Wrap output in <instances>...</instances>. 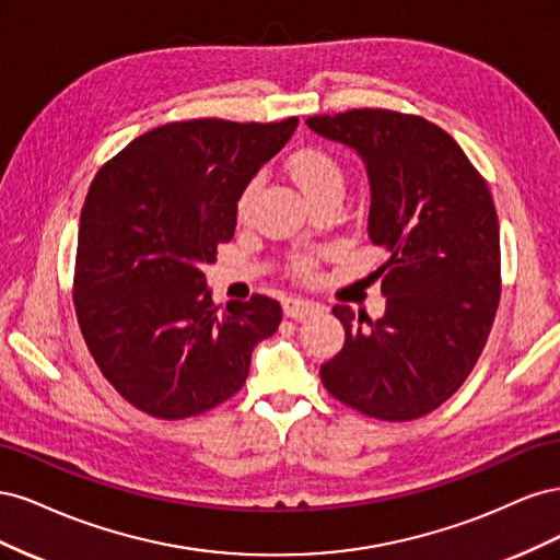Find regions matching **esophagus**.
Masks as SVG:
<instances>
[{"mask_svg":"<svg viewBox=\"0 0 560 560\" xmlns=\"http://www.w3.org/2000/svg\"><path fill=\"white\" fill-rule=\"evenodd\" d=\"M317 308H319L317 303L306 301V299H287L284 306H282L284 315L290 317V319H303V317L311 315V313L317 311Z\"/></svg>","mask_w":560,"mask_h":560,"instance_id":"esophagus-1","label":"esophagus"}]
</instances>
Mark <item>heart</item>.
Listing matches in <instances>:
<instances>
[{
  "instance_id": "heart-1",
  "label": "heart",
  "mask_w": 560,
  "mask_h": 560,
  "mask_svg": "<svg viewBox=\"0 0 560 560\" xmlns=\"http://www.w3.org/2000/svg\"><path fill=\"white\" fill-rule=\"evenodd\" d=\"M287 173H290L292 182L299 186L301 194L306 196V200L325 196V194H338V196L343 194V186H346L343 167L338 165V161L329 156L327 151H319V149L296 151V154H292L290 161H287ZM254 189H257V184L254 182L245 186V191L238 198V214H247ZM299 268L306 270L308 261L301 259Z\"/></svg>"
}]
</instances>
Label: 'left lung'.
Listing matches in <instances>:
<instances>
[{"label":"left lung","mask_w":560,"mask_h":560,"mask_svg":"<svg viewBox=\"0 0 560 560\" xmlns=\"http://www.w3.org/2000/svg\"><path fill=\"white\" fill-rule=\"evenodd\" d=\"M319 138L366 167V231L387 264L376 270L385 313L334 306L341 352L319 366L329 395L381 420L442 406L477 364L500 303V226L483 177L446 130L389 109L313 116Z\"/></svg>","instance_id":"obj_1"}]
</instances>
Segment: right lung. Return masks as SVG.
Returning a JSON list of instances; mask_svg holds the SVG:
<instances>
[{
    "label": "right lung",
    "mask_w": 560,
    "mask_h": 560,
    "mask_svg": "<svg viewBox=\"0 0 560 560\" xmlns=\"http://www.w3.org/2000/svg\"><path fill=\"white\" fill-rule=\"evenodd\" d=\"M299 118L167 124L132 140L91 184L79 222L74 306L103 376L135 409L179 420L245 385L252 350L282 319L276 299L219 308L206 280L245 186Z\"/></svg>",
    "instance_id": "obj_1"
}]
</instances>
